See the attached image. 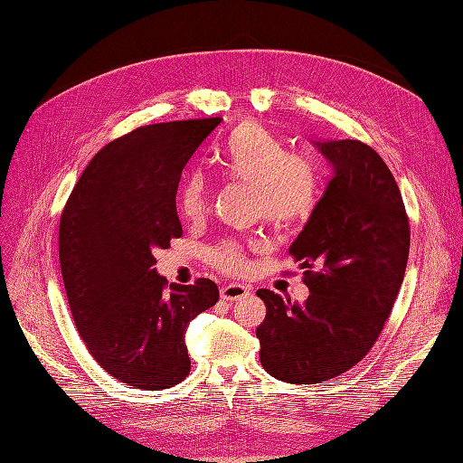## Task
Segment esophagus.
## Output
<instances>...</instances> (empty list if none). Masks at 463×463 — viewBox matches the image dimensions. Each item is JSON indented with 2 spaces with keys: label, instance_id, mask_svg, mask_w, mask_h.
<instances>
[{
  "label": "esophagus",
  "instance_id": "1",
  "mask_svg": "<svg viewBox=\"0 0 463 463\" xmlns=\"http://www.w3.org/2000/svg\"><path fill=\"white\" fill-rule=\"evenodd\" d=\"M220 296L226 301H237V299L249 296V288L243 284H226L220 289Z\"/></svg>",
  "mask_w": 463,
  "mask_h": 463
}]
</instances>
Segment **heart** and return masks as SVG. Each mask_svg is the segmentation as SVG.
Segmentation results:
<instances>
[{"label": "heart", "mask_w": 463, "mask_h": 463, "mask_svg": "<svg viewBox=\"0 0 463 463\" xmlns=\"http://www.w3.org/2000/svg\"><path fill=\"white\" fill-rule=\"evenodd\" d=\"M218 170L253 187V208L272 226H291L313 213L318 199L317 165L291 154L288 145L257 123H241L216 150ZM208 187L201 174H191L179 189V208L187 218L204 214ZM210 260L223 272H241L247 266V247L223 241Z\"/></svg>", "instance_id": "obj_1"}]
</instances>
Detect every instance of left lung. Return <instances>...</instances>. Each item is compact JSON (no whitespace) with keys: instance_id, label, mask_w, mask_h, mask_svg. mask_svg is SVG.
I'll list each match as a JSON object with an SVG mask.
<instances>
[{"instance_id":"8db88e82","label":"left lung","mask_w":463,"mask_h":463,"mask_svg":"<svg viewBox=\"0 0 463 463\" xmlns=\"http://www.w3.org/2000/svg\"><path fill=\"white\" fill-rule=\"evenodd\" d=\"M332 179L315 204L291 259L311 296L286 301L259 289L266 317L257 328L266 373L315 384L352 369L381 334L403 282L410 222L394 175L361 141H315Z\"/></svg>"}]
</instances>
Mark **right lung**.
<instances>
[{"label":"right lung","instance_id":"right-lung-1","mask_svg":"<svg viewBox=\"0 0 463 463\" xmlns=\"http://www.w3.org/2000/svg\"><path fill=\"white\" fill-rule=\"evenodd\" d=\"M220 118L145 125L106 145L79 177L60 222V262L75 326L118 381L170 388L191 371L185 332L220 291L170 284L154 250L184 233L175 210L185 164Z\"/></svg>","mask_w":463,"mask_h":463}]
</instances>
